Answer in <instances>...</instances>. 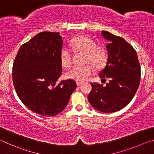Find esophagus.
<instances>
[{"label":"esophagus","mask_w":154,"mask_h":154,"mask_svg":"<svg viewBox=\"0 0 154 154\" xmlns=\"http://www.w3.org/2000/svg\"><path fill=\"white\" fill-rule=\"evenodd\" d=\"M82 84V82H76L77 86H80V85H81Z\"/></svg>","instance_id":"obj_1"}]
</instances>
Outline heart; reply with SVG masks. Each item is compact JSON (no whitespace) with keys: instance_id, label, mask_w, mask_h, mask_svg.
Here are the masks:
<instances>
[{"instance_id":"1","label":"heart","mask_w":154,"mask_h":154,"mask_svg":"<svg viewBox=\"0 0 154 154\" xmlns=\"http://www.w3.org/2000/svg\"><path fill=\"white\" fill-rule=\"evenodd\" d=\"M71 45L76 51L85 53L86 63H91L97 68L103 67L107 61V51L105 47L97 45L95 40L87 36L82 35L74 38ZM60 61L62 66L69 67L72 63V51L63 47L60 51ZM94 71L93 66L88 64L83 66H74L66 73V77L77 82H84L88 79Z\"/></svg>"}]
</instances>
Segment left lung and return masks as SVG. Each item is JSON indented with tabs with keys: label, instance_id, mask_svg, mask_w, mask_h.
I'll return each mask as SVG.
<instances>
[{
	"label": "left lung",
	"instance_id": "1",
	"mask_svg": "<svg viewBox=\"0 0 154 154\" xmlns=\"http://www.w3.org/2000/svg\"><path fill=\"white\" fill-rule=\"evenodd\" d=\"M108 40V58L99 73L102 79H109L106 86L91 83L88 99L94 108L103 113L117 112L127 106L138 89L141 67L136 51L126 40L109 32L101 31Z\"/></svg>",
	"mask_w": 154,
	"mask_h": 154
}]
</instances>
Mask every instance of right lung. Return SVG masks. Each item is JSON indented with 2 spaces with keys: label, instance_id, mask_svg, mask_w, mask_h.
Here are the masks:
<instances>
[{
  "label": "right lung",
  "instance_id": "add662e5",
  "mask_svg": "<svg viewBox=\"0 0 154 154\" xmlns=\"http://www.w3.org/2000/svg\"><path fill=\"white\" fill-rule=\"evenodd\" d=\"M59 32H42L21 46L13 65L17 95L36 114L54 116L66 108L77 85L68 79L55 83L62 73Z\"/></svg>",
  "mask_w": 154,
  "mask_h": 154
}]
</instances>
